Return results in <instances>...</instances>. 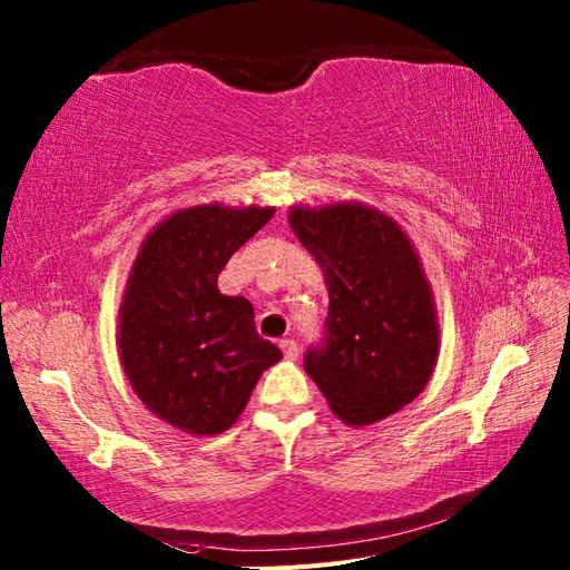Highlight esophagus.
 Here are the masks:
<instances>
[{
    "instance_id": "1",
    "label": "esophagus",
    "mask_w": 570,
    "mask_h": 570,
    "mask_svg": "<svg viewBox=\"0 0 570 570\" xmlns=\"http://www.w3.org/2000/svg\"><path fill=\"white\" fill-rule=\"evenodd\" d=\"M279 347H282V352H284V356L288 362H294V360H298V342L296 340H291V337H286V340H282L279 342Z\"/></svg>"
}]
</instances>
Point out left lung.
<instances>
[{"instance_id": "left-lung-1", "label": "left lung", "mask_w": 570, "mask_h": 570, "mask_svg": "<svg viewBox=\"0 0 570 570\" xmlns=\"http://www.w3.org/2000/svg\"><path fill=\"white\" fill-rule=\"evenodd\" d=\"M291 230L321 264L330 306L308 376L347 425H372L415 401L440 352L432 288L401 225L364 204L291 208Z\"/></svg>"}]
</instances>
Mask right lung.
<instances>
[{"label":"right lung","instance_id":"add662e5","mask_svg":"<svg viewBox=\"0 0 570 570\" xmlns=\"http://www.w3.org/2000/svg\"><path fill=\"white\" fill-rule=\"evenodd\" d=\"M274 208L206 204L165 218L145 237L118 311V354L145 407L191 434L240 417L282 350L257 335L255 308L223 296L218 274Z\"/></svg>","mask_w":570,"mask_h":570}]
</instances>
